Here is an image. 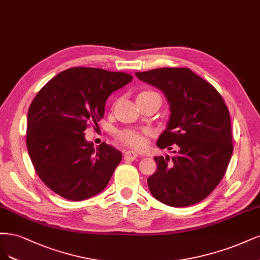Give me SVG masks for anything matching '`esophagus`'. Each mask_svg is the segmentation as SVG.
<instances>
[{
    "mask_svg": "<svg viewBox=\"0 0 260 260\" xmlns=\"http://www.w3.org/2000/svg\"><path fill=\"white\" fill-rule=\"evenodd\" d=\"M137 157H138V154L134 151H126L124 153V160L126 161H134Z\"/></svg>",
    "mask_w": 260,
    "mask_h": 260,
    "instance_id": "34e87169",
    "label": "esophagus"
}]
</instances>
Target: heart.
<instances>
[{
  "label": "heart",
  "instance_id": "heart-1",
  "mask_svg": "<svg viewBox=\"0 0 260 260\" xmlns=\"http://www.w3.org/2000/svg\"><path fill=\"white\" fill-rule=\"evenodd\" d=\"M141 94H156L153 91H144ZM151 134L149 129H123L118 133V137L122 144L135 150L145 149L148 144V136Z\"/></svg>",
  "mask_w": 260,
  "mask_h": 260
}]
</instances>
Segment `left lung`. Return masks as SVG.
Instances as JSON below:
<instances>
[{
  "mask_svg": "<svg viewBox=\"0 0 260 260\" xmlns=\"http://www.w3.org/2000/svg\"><path fill=\"white\" fill-rule=\"evenodd\" d=\"M136 77L163 91L170 120L156 146L175 155L155 156V173L148 178L151 194L173 207L199 203L218 186L233 151L230 114L222 97L188 68H160Z\"/></svg>",
  "mask_w": 260,
  "mask_h": 260,
  "instance_id": "left-lung-1",
  "label": "left lung"
}]
</instances>
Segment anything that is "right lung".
Returning <instances> with one entry per match:
<instances>
[{"label": "right lung", "instance_id": "obj_1", "mask_svg": "<svg viewBox=\"0 0 260 260\" xmlns=\"http://www.w3.org/2000/svg\"><path fill=\"white\" fill-rule=\"evenodd\" d=\"M132 80L124 72L78 67L57 74L33 99L28 152L39 177L55 193L83 201L107 187L122 153L106 142L94 148L84 131L104 118L108 97Z\"/></svg>", "mask_w": 260, "mask_h": 260}]
</instances>
